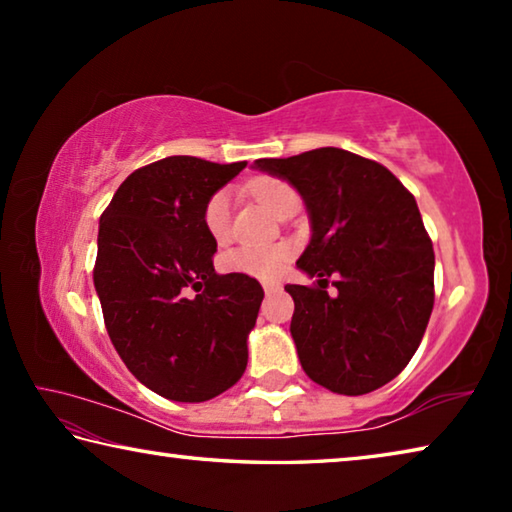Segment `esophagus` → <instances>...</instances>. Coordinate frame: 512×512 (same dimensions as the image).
Returning a JSON list of instances; mask_svg holds the SVG:
<instances>
[{
    "instance_id": "1",
    "label": "esophagus",
    "mask_w": 512,
    "mask_h": 512,
    "mask_svg": "<svg viewBox=\"0 0 512 512\" xmlns=\"http://www.w3.org/2000/svg\"><path fill=\"white\" fill-rule=\"evenodd\" d=\"M262 287H264V291H266V293H273V291H280V282H275V280H264V282H262Z\"/></svg>"
}]
</instances>
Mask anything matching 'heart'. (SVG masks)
<instances>
[{"mask_svg": "<svg viewBox=\"0 0 512 512\" xmlns=\"http://www.w3.org/2000/svg\"><path fill=\"white\" fill-rule=\"evenodd\" d=\"M253 194L257 201L262 203L268 212L277 214L284 201H289L296 192L282 180L275 178H259L253 183ZM230 219H232V192L228 187L216 189V192L207 198L203 207V225L210 232V237L216 241H223L230 235ZM291 257V250L284 244L277 246H237L225 250L221 255V266L230 273H241L250 277H275L277 273L287 266Z\"/></svg>", "mask_w": 512, "mask_h": 512, "instance_id": "b5f03b06", "label": "heart"}]
</instances>
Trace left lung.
Listing matches in <instances>:
<instances>
[{
	"mask_svg": "<svg viewBox=\"0 0 512 512\" xmlns=\"http://www.w3.org/2000/svg\"><path fill=\"white\" fill-rule=\"evenodd\" d=\"M305 201L311 239L287 284L302 370L341 395L377 391L418 350L433 309V248L413 194L391 171L350 151L314 149L255 160ZM335 277L336 294L326 293Z\"/></svg>",
	"mask_w": 512,
	"mask_h": 512,
	"instance_id": "8db88e82",
	"label": "left lung"
}]
</instances>
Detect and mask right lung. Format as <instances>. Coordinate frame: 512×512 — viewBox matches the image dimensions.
<instances>
[{
  "instance_id": "1",
  "label": "right lung",
  "mask_w": 512,
  "mask_h": 512,
  "mask_svg": "<svg viewBox=\"0 0 512 512\" xmlns=\"http://www.w3.org/2000/svg\"><path fill=\"white\" fill-rule=\"evenodd\" d=\"M246 162L171 155L133 171L99 221L94 289L121 361L173 402H205L244 375L264 291L214 271L203 207Z\"/></svg>"
}]
</instances>
